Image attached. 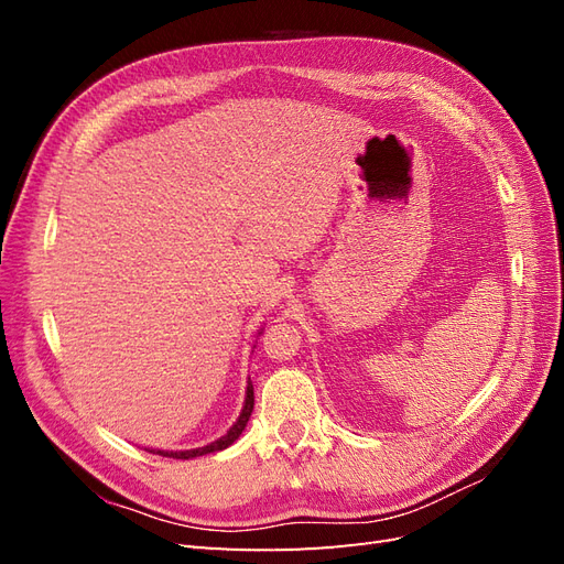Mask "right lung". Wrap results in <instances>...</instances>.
<instances>
[{"label": "right lung", "instance_id": "obj_1", "mask_svg": "<svg viewBox=\"0 0 564 564\" xmlns=\"http://www.w3.org/2000/svg\"><path fill=\"white\" fill-rule=\"evenodd\" d=\"M251 412H253V386H251V381H249L242 414H240V419H237V421L232 423V429H230L224 437H218L216 442H212V445H207V447H199V449H187V452H162V449H150V454H160V456H169V458H195V456H204V454H212V452L226 449V447H230V445H232V442H235L237 437L242 435V431H245V425H247V421H249Z\"/></svg>", "mask_w": 564, "mask_h": 564}]
</instances>
